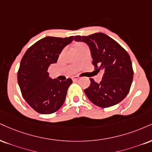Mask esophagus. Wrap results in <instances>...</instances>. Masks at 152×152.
<instances>
[{"mask_svg": "<svg viewBox=\"0 0 152 152\" xmlns=\"http://www.w3.org/2000/svg\"><path fill=\"white\" fill-rule=\"evenodd\" d=\"M78 78H79V77H78V76H72V79L74 80V81H76V80H78Z\"/></svg>", "mask_w": 152, "mask_h": 152, "instance_id": "obj_1", "label": "esophagus"}]
</instances>
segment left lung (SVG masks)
I'll return each mask as SVG.
<instances>
[{
  "mask_svg": "<svg viewBox=\"0 0 152 152\" xmlns=\"http://www.w3.org/2000/svg\"><path fill=\"white\" fill-rule=\"evenodd\" d=\"M74 40L88 45L95 69L104 71L100 83L90 78V86L84 90L88 99L101 107L121 102L128 94L134 74L128 53L116 41L101 32L75 36Z\"/></svg>",
  "mask_w": 152,
  "mask_h": 152,
  "instance_id": "obj_1",
  "label": "left lung"
}]
</instances>
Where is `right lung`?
Returning <instances> with one entry per match:
<instances>
[{"instance_id": "obj_1", "label": "right lung", "mask_w": 152, "mask_h": 152, "mask_svg": "<svg viewBox=\"0 0 152 152\" xmlns=\"http://www.w3.org/2000/svg\"><path fill=\"white\" fill-rule=\"evenodd\" d=\"M74 37H46L31 46L22 58L18 85L25 101L40 114L55 113L64 103L72 80L52 79L47 70L50 64L56 63L60 53Z\"/></svg>"}]
</instances>
